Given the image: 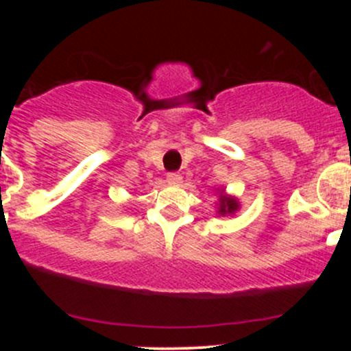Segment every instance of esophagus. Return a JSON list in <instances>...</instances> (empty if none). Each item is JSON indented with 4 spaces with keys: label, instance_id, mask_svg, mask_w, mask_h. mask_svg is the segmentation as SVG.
I'll use <instances>...</instances> for the list:
<instances>
[{
    "label": "esophagus",
    "instance_id": "esophagus-1",
    "mask_svg": "<svg viewBox=\"0 0 351 351\" xmlns=\"http://www.w3.org/2000/svg\"><path fill=\"white\" fill-rule=\"evenodd\" d=\"M181 175H178V173H168L167 175V181L170 184H180L181 183Z\"/></svg>",
    "mask_w": 351,
    "mask_h": 351
}]
</instances>
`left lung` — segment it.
Listing matches in <instances>:
<instances>
[{
    "label": "left lung",
    "mask_w": 351,
    "mask_h": 351,
    "mask_svg": "<svg viewBox=\"0 0 351 351\" xmlns=\"http://www.w3.org/2000/svg\"><path fill=\"white\" fill-rule=\"evenodd\" d=\"M237 209H239V203H237V199L232 198V196H226L223 189H221L219 204H217V215L219 216L234 215Z\"/></svg>",
    "instance_id": "left-lung-1"
}]
</instances>
